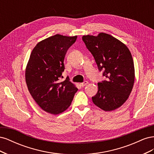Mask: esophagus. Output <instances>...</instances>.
Here are the masks:
<instances>
[{
    "label": "esophagus",
    "mask_w": 154,
    "mask_h": 154,
    "mask_svg": "<svg viewBox=\"0 0 154 154\" xmlns=\"http://www.w3.org/2000/svg\"><path fill=\"white\" fill-rule=\"evenodd\" d=\"M87 84H88V82H87V81H85L84 82H83V83H80V85H81L82 87H85V86H86Z\"/></svg>",
    "instance_id": "1"
}]
</instances>
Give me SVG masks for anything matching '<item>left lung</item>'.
Returning <instances> with one entry per match:
<instances>
[{
	"instance_id": "left-lung-1",
	"label": "left lung",
	"mask_w": 154,
	"mask_h": 154,
	"mask_svg": "<svg viewBox=\"0 0 154 154\" xmlns=\"http://www.w3.org/2000/svg\"><path fill=\"white\" fill-rule=\"evenodd\" d=\"M82 40L94 57L106 80L97 83L98 91L93 103L104 111H112L123 105L133 88L135 69L127 46L105 32L97 36L83 35Z\"/></svg>"
}]
</instances>
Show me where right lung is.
<instances>
[{"instance_id": "add662e5", "label": "right lung", "mask_w": 154, "mask_h": 154, "mask_svg": "<svg viewBox=\"0 0 154 154\" xmlns=\"http://www.w3.org/2000/svg\"><path fill=\"white\" fill-rule=\"evenodd\" d=\"M77 36L57 34L42 40L32 49L27 63L25 78L28 91L43 110L57 115L66 110L78 91L68 80L60 82L63 60Z\"/></svg>"}]
</instances>
